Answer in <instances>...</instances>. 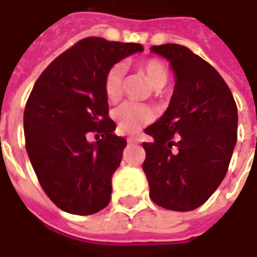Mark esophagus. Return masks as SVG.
Wrapping results in <instances>:
<instances>
[{"label": "esophagus", "instance_id": "obj_1", "mask_svg": "<svg viewBox=\"0 0 257 257\" xmlns=\"http://www.w3.org/2000/svg\"><path fill=\"white\" fill-rule=\"evenodd\" d=\"M127 142H128V144H140L141 138H136V137H130V138H127Z\"/></svg>", "mask_w": 257, "mask_h": 257}]
</instances>
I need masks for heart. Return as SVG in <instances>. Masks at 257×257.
I'll return each instance as SVG.
<instances>
[{
  "instance_id": "b5f03b06",
  "label": "heart",
  "mask_w": 257,
  "mask_h": 257,
  "mask_svg": "<svg viewBox=\"0 0 257 257\" xmlns=\"http://www.w3.org/2000/svg\"><path fill=\"white\" fill-rule=\"evenodd\" d=\"M141 69L148 74L150 82L156 89H161L168 82L169 71L167 65L160 59H148L141 63ZM124 82V65L117 62L109 67L104 76V92L109 101L116 103L123 94ZM156 113L149 105L126 101L113 111V119L117 128L124 134H136L138 131L153 120Z\"/></svg>"
}]
</instances>
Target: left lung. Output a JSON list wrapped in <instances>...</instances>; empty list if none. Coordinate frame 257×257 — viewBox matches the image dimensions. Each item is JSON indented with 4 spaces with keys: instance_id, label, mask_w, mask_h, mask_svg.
<instances>
[{
    "instance_id": "8db88e82",
    "label": "left lung",
    "mask_w": 257,
    "mask_h": 257,
    "mask_svg": "<svg viewBox=\"0 0 257 257\" xmlns=\"http://www.w3.org/2000/svg\"><path fill=\"white\" fill-rule=\"evenodd\" d=\"M176 76L169 107L145 128L144 169L154 203L173 211L199 207L226 175L237 142V105L209 62L180 44L153 46Z\"/></svg>"
}]
</instances>
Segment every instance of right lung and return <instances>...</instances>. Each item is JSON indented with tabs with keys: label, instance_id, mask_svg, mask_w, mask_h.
Segmentation results:
<instances>
[{
	"label": "right lung",
	"instance_id": "right-lung-1",
	"mask_svg": "<svg viewBox=\"0 0 257 257\" xmlns=\"http://www.w3.org/2000/svg\"><path fill=\"white\" fill-rule=\"evenodd\" d=\"M140 51L138 43L85 38L46 67L27 100V153L46 195L66 213L89 215L109 203L127 142L113 134L104 76ZM89 134H96L93 144Z\"/></svg>",
	"mask_w": 257,
	"mask_h": 257
}]
</instances>
